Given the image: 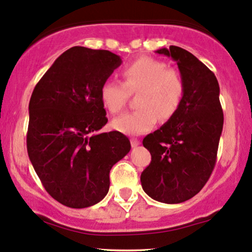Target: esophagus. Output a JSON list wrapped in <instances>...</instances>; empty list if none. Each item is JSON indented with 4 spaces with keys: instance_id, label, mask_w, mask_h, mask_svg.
I'll return each mask as SVG.
<instances>
[{
    "instance_id": "1",
    "label": "esophagus",
    "mask_w": 252,
    "mask_h": 252,
    "mask_svg": "<svg viewBox=\"0 0 252 252\" xmlns=\"http://www.w3.org/2000/svg\"><path fill=\"white\" fill-rule=\"evenodd\" d=\"M140 146V141L136 140V138H132L131 140V147H137Z\"/></svg>"
}]
</instances>
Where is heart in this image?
Instances as JSON below:
<instances>
[{
    "mask_svg": "<svg viewBox=\"0 0 252 252\" xmlns=\"http://www.w3.org/2000/svg\"><path fill=\"white\" fill-rule=\"evenodd\" d=\"M123 83L106 80L99 90L102 105L111 114L124 108L129 92L136 96L137 110L112 121L111 126L126 135H142L156 126L158 116L168 120L180 108L185 94L181 74L167 63L153 58H141L122 70Z\"/></svg>",
    "mask_w": 252,
    "mask_h": 252,
    "instance_id": "b5f03b06",
    "label": "heart"
}]
</instances>
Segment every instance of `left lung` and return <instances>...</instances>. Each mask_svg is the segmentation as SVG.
<instances>
[{"label":"left lung","instance_id":"obj_1","mask_svg":"<svg viewBox=\"0 0 252 252\" xmlns=\"http://www.w3.org/2000/svg\"><path fill=\"white\" fill-rule=\"evenodd\" d=\"M155 53L172 58L185 82V94L176 114L143 138L152 161L141 174L150 198L180 204L200 192L216 164L224 124L219 84L212 71L178 46Z\"/></svg>","mask_w":252,"mask_h":252}]
</instances>
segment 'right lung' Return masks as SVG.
Wrapping results in <instances>:
<instances>
[{
    "label": "right lung",
    "instance_id": "add662e5",
    "mask_svg": "<svg viewBox=\"0 0 252 252\" xmlns=\"http://www.w3.org/2000/svg\"><path fill=\"white\" fill-rule=\"evenodd\" d=\"M121 63L110 51L76 46L57 58L32 94L28 156L45 189L67 207L102 200L112 166L131 148L122 132H98L108 123L100 86Z\"/></svg>",
    "mask_w": 252,
    "mask_h": 252
}]
</instances>
